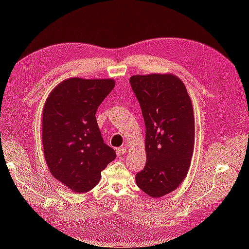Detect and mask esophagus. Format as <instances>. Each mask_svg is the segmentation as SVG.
<instances>
[{
	"label": "esophagus",
	"mask_w": 249,
	"mask_h": 249,
	"mask_svg": "<svg viewBox=\"0 0 249 249\" xmlns=\"http://www.w3.org/2000/svg\"><path fill=\"white\" fill-rule=\"evenodd\" d=\"M125 153V148L124 147H117L116 148V154L118 157L124 156V154Z\"/></svg>",
	"instance_id": "obj_1"
}]
</instances>
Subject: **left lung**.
Wrapping results in <instances>:
<instances>
[{"mask_svg":"<svg viewBox=\"0 0 249 249\" xmlns=\"http://www.w3.org/2000/svg\"><path fill=\"white\" fill-rule=\"evenodd\" d=\"M146 127V164L136 175L152 197L176 190L190 167L194 148L192 103L184 83L173 74L130 78Z\"/></svg>","mask_w":249,"mask_h":249,"instance_id":"8db88e82","label":"left lung"}]
</instances>
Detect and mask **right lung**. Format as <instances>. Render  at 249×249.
I'll return each instance as SVG.
<instances>
[{
  "label": "right lung",
  "mask_w": 249,
  "mask_h": 249,
  "mask_svg": "<svg viewBox=\"0 0 249 249\" xmlns=\"http://www.w3.org/2000/svg\"><path fill=\"white\" fill-rule=\"evenodd\" d=\"M115 86L107 80L71 78L54 88L42 112V145L51 173L77 193L91 190L116 158L104 142L95 113Z\"/></svg>",
  "instance_id": "right-lung-1"
}]
</instances>
